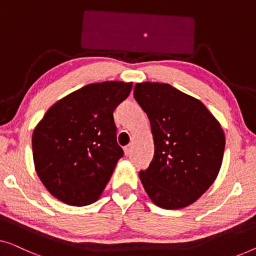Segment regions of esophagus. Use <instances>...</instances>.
I'll return each instance as SVG.
<instances>
[{
	"instance_id": "obj_1",
	"label": "esophagus",
	"mask_w": 256,
	"mask_h": 256,
	"mask_svg": "<svg viewBox=\"0 0 256 256\" xmlns=\"http://www.w3.org/2000/svg\"><path fill=\"white\" fill-rule=\"evenodd\" d=\"M132 144L129 143L128 146H124V154L126 156H129V154H132Z\"/></svg>"
}]
</instances>
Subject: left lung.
<instances>
[{
    "instance_id": "8db88e82",
    "label": "left lung",
    "mask_w": 256,
    "mask_h": 256,
    "mask_svg": "<svg viewBox=\"0 0 256 256\" xmlns=\"http://www.w3.org/2000/svg\"><path fill=\"white\" fill-rule=\"evenodd\" d=\"M134 98L154 140L152 162L140 171L144 190L160 208L192 204L220 172L225 149L220 122L201 102L170 84L137 83Z\"/></svg>"
}]
</instances>
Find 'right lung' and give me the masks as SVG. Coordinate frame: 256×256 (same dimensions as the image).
Returning a JSON list of instances; mask_svg holds the SVG:
<instances>
[{
  "instance_id": "right-lung-1",
  "label": "right lung",
  "mask_w": 256,
  "mask_h": 256,
  "mask_svg": "<svg viewBox=\"0 0 256 256\" xmlns=\"http://www.w3.org/2000/svg\"><path fill=\"white\" fill-rule=\"evenodd\" d=\"M132 83H94L47 110L32 136L33 160L44 186L70 206L94 202L105 190L124 150L113 112Z\"/></svg>"
}]
</instances>
